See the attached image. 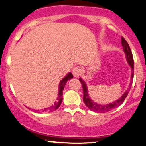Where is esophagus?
<instances>
[{
  "label": "esophagus",
  "instance_id": "obj_1",
  "mask_svg": "<svg viewBox=\"0 0 146 146\" xmlns=\"http://www.w3.org/2000/svg\"><path fill=\"white\" fill-rule=\"evenodd\" d=\"M72 73H73V75L75 77H78L80 75V74L82 73V68L80 66H76L72 70Z\"/></svg>",
  "mask_w": 146,
  "mask_h": 146
}]
</instances>
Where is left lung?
<instances>
[{
  "label": "left lung",
  "mask_w": 146,
  "mask_h": 146,
  "mask_svg": "<svg viewBox=\"0 0 146 146\" xmlns=\"http://www.w3.org/2000/svg\"><path fill=\"white\" fill-rule=\"evenodd\" d=\"M121 43L122 46L123 47V51H124L125 54L126 59H127V63L129 64V65L131 67V81H130V84H129V87H131L132 83H133V76H134V61H133V54H132L131 50H130V46H129L128 44H127V41H125L123 37L121 38ZM81 82L82 86L83 88V92H84V96H83V101H84V104L86 105V106L92 111H95L96 112H109V111L115 109V108H117L118 106H120L121 104H123V102H124L125 99L126 98V97L127 96V94H128V90H127L120 97L119 99H117V100H115V102H111V103L107 104V105H100V104H98L97 102H94L93 100H92L90 99V98L89 97L88 95V90H87V87L86 83L84 82V80L82 78L79 79Z\"/></svg>",
  "instance_id": "left-lung-1"
}]
</instances>
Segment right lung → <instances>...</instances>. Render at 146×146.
<instances>
[{
	"mask_svg": "<svg viewBox=\"0 0 146 146\" xmlns=\"http://www.w3.org/2000/svg\"><path fill=\"white\" fill-rule=\"evenodd\" d=\"M73 78V75L71 72L68 73V74H66L62 80H61L60 83H59V95H58V98L56 99V101L54 102V105H51V107H48V108H46L44 109H43L42 110L38 111L35 110V112H53V111L56 110L59 108V107L60 106L61 103H62V95H63V90L64 88L65 87V84L67 82V81L70 79Z\"/></svg>",
	"mask_w": 146,
	"mask_h": 146,
	"instance_id": "right-lung-1",
	"label": "right lung"
}]
</instances>
